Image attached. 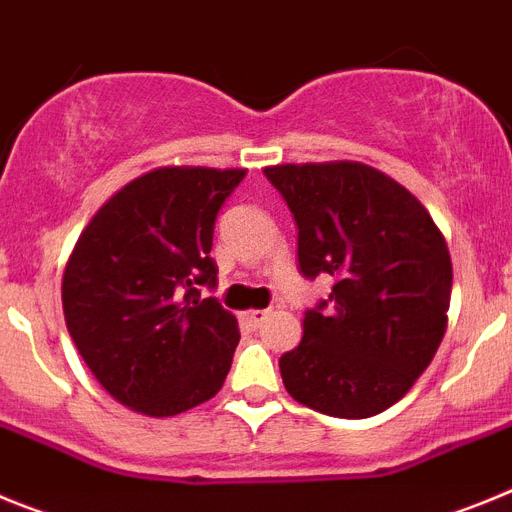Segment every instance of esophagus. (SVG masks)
<instances>
[{"label": "esophagus", "instance_id": "obj_1", "mask_svg": "<svg viewBox=\"0 0 512 512\" xmlns=\"http://www.w3.org/2000/svg\"><path fill=\"white\" fill-rule=\"evenodd\" d=\"M266 315H269V312H266V310H246L241 315V320L248 325V328L256 330V328H261V323H264V320H266Z\"/></svg>", "mask_w": 512, "mask_h": 512}]
</instances>
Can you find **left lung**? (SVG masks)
<instances>
[{
  "label": "left lung",
  "mask_w": 512,
  "mask_h": 512,
  "mask_svg": "<svg viewBox=\"0 0 512 512\" xmlns=\"http://www.w3.org/2000/svg\"><path fill=\"white\" fill-rule=\"evenodd\" d=\"M264 174L297 220L302 274L336 279L279 359L284 387L323 415L372 418L408 395L441 346L454 277L446 238L410 189L361 161Z\"/></svg>",
  "instance_id": "left-lung-1"
}]
</instances>
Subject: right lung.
I'll use <instances>...</instances> for the list:
<instances>
[{
	"label": "right lung",
	"instance_id": "add662e5",
	"mask_svg": "<svg viewBox=\"0 0 512 512\" xmlns=\"http://www.w3.org/2000/svg\"><path fill=\"white\" fill-rule=\"evenodd\" d=\"M246 169L158 166L117 189L69 253L61 302L71 341L120 405L187 413L223 387L241 330L200 284L217 210Z\"/></svg>",
	"mask_w": 512,
	"mask_h": 512
}]
</instances>
